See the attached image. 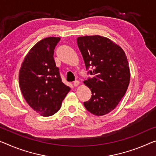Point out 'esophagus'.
<instances>
[{"label": "esophagus", "instance_id": "1", "mask_svg": "<svg viewBox=\"0 0 156 156\" xmlns=\"http://www.w3.org/2000/svg\"><path fill=\"white\" fill-rule=\"evenodd\" d=\"M80 81H77V80H76V81H75L73 82V85H74V86H75V87H76V86H77L79 84H80Z\"/></svg>", "mask_w": 156, "mask_h": 156}]
</instances>
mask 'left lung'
<instances>
[{
    "label": "left lung",
    "mask_w": 156,
    "mask_h": 156,
    "mask_svg": "<svg viewBox=\"0 0 156 156\" xmlns=\"http://www.w3.org/2000/svg\"><path fill=\"white\" fill-rule=\"evenodd\" d=\"M86 70L93 76L83 83L91 90L90 99L83 102L85 108L96 116L109 113L116 107L128 89L130 68L122 48L107 37L100 35L76 39Z\"/></svg>",
    "instance_id": "8db88e82"
}]
</instances>
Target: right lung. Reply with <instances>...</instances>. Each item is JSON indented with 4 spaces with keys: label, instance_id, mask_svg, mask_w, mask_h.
Here are the masks:
<instances>
[{
    "label": "right lung",
    "instance_id": "add662e5",
    "mask_svg": "<svg viewBox=\"0 0 156 156\" xmlns=\"http://www.w3.org/2000/svg\"><path fill=\"white\" fill-rule=\"evenodd\" d=\"M60 40L49 37L36 43L26 56L19 74V83L26 102L43 116L56 113L70 90L62 81L54 59V50Z\"/></svg>",
    "mask_w": 156,
    "mask_h": 156
}]
</instances>
